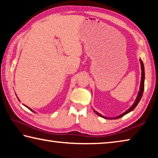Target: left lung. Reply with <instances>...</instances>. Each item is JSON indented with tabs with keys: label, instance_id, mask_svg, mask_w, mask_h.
<instances>
[{
	"label": "left lung",
	"instance_id": "8db88e82",
	"mask_svg": "<svg viewBox=\"0 0 158 158\" xmlns=\"http://www.w3.org/2000/svg\"><path fill=\"white\" fill-rule=\"evenodd\" d=\"M140 61V64H141V84H140V88H139V93H138V95H137V97L136 98L135 102H134L133 105H132V106H130V107L127 109V111H125L124 113H123L122 114L119 115V116H118L116 117H114V118H107V117H105L102 116V115H101L100 114H99L98 112H97L96 111L94 110V111L95 112V114L98 115V116H100V117H102L104 118H106V119H117V118H121L123 116H125V114H127L128 113H130V111H133L135 108L137 106V105H138V103L139 102V101L141 100V97H142V95H143V90H144V80H145V72H144V65H143V61L141 60V59L139 60Z\"/></svg>",
	"mask_w": 158,
	"mask_h": 158
}]
</instances>
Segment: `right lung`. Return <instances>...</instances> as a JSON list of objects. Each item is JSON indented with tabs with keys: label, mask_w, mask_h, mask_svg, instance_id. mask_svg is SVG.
I'll list each match as a JSON object with an SVG mask.
<instances>
[{
	"label": "right lung",
	"mask_w": 158,
	"mask_h": 158,
	"mask_svg": "<svg viewBox=\"0 0 158 158\" xmlns=\"http://www.w3.org/2000/svg\"><path fill=\"white\" fill-rule=\"evenodd\" d=\"M18 100H19V98H18ZM24 106H26V107H27L28 109H30V110H31L32 111H33V110H32V109H30V108H29V107H28V106H26V105H24ZM33 112H35V111H33Z\"/></svg>",
	"instance_id": "right-lung-1"
}]
</instances>
